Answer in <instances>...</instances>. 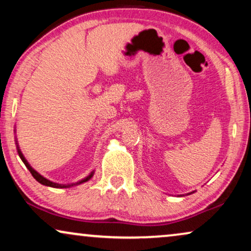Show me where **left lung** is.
I'll return each instance as SVG.
<instances>
[{
	"label": "left lung",
	"mask_w": 251,
	"mask_h": 251,
	"mask_svg": "<svg viewBox=\"0 0 251 251\" xmlns=\"http://www.w3.org/2000/svg\"><path fill=\"white\" fill-rule=\"evenodd\" d=\"M192 193H194V192H191V193H190V194H192Z\"/></svg>",
	"instance_id": "1"
}]
</instances>
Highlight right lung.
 Returning <instances> with one entry per match:
<instances>
[{"label": "right lung", "instance_id": "add662e5", "mask_svg": "<svg viewBox=\"0 0 251 251\" xmlns=\"http://www.w3.org/2000/svg\"><path fill=\"white\" fill-rule=\"evenodd\" d=\"M15 131H16V130H15ZM16 145H17V152H18V154H19V157H20V159H22V161L24 162V164H25V166H26L27 169H28V170L30 171V174H32V176H33L34 178H35V179H36L37 181H39L40 184L46 185V186L53 187V188H68V187H72V186H76V185L83 184V183H85V181L90 180L91 178H92V176H94V174H95V170H92L91 173L89 174L87 177H84L83 179L76 181V183H72V184H59V183H54V181H51V180L48 179V178L43 177L42 175L37 173V171H36L35 169H34V168H33L32 166H30V164L28 163V161H27V160L25 159V156H24L23 152H22V151H20V149H19L18 142H17V137H16Z\"/></svg>", "mask_w": 251, "mask_h": 251}]
</instances>
